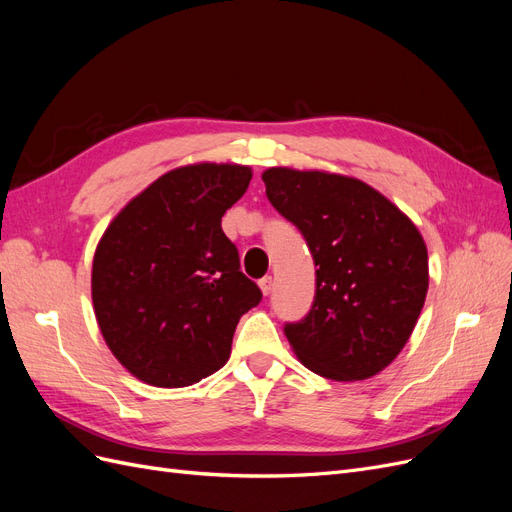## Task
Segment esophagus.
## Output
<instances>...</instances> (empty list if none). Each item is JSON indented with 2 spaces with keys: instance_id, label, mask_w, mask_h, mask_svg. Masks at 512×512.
I'll return each instance as SVG.
<instances>
[{
  "instance_id": "obj_1",
  "label": "esophagus",
  "mask_w": 512,
  "mask_h": 512,
  "mask_svg": "<svg viewBox=\"0 0 512 512\" xmlns=\"http://www.w3.org/2000/svg\"><path fill=\"white\" fill-rule=\"evenodd\" d=\"M258 286H260V292L262 294H265V297H267V294L273 290V280H271V275H267V277H262V280L258 282Z\"/></svg>"
}]
</instances>
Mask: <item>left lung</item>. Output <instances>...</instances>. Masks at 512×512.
Returning a JSON list of instances; mask_svg holds the SVG:
<instances>
[{
	"label": "left lung",
	"instance_id": "left-lung-1",
	"mask_svg": "<svg viewBox=\"0 0 512 512\" xmlns=\"http://www.w3.org/2000/svg\"><path fill=\"white\" fill-rule=\"evenodd\" d=\"M262 181L318 267L312 309L284 329L290 348L309 371L335 382L380 374L408 344L425 305L423 235L361 179L271 166Z\"/></svg>",
	"mask_w": 512,
	"mask_h": 512
}]
</instances>
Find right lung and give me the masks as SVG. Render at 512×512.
<instances>
[{
    "label": "right lung",
    "instance_id": "add662e5",
    "mask_svg": "<svg viewBox=\"0 0 512 512\" xmlns=\"http://www.w3.org/2000/svg\"><path fill=\"white\" fill-rule=\"evenodd\" d=\"M250 181L252 168L241 164L173 168L104 230L91 301L108 350L134 378L181 389L230 359L239 318L262 299L222 230Z\"/></svg>",
    "mask_w": 512,
    "mask_h": 512
}]
</instances>
